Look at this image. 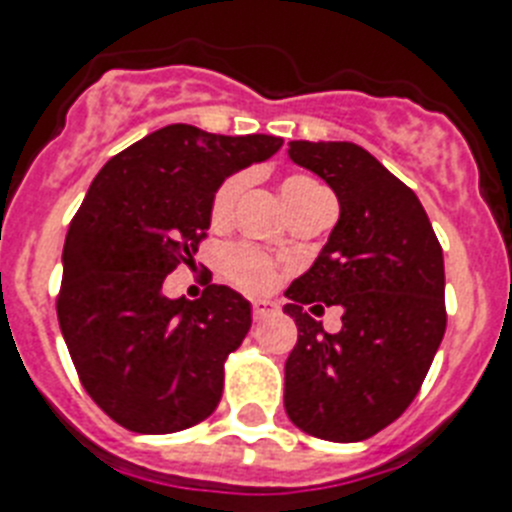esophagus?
I'll return each mask as SVG.
<instances>
[{"label":"esophagus","mask_w":512,"mask_h":512,"mask_svg":"<svg viewBox=\"0 0 512 512\" xmlns=\"http://www.w3.org/2000/svg\"><path fill=\"white\" fill-rule=\"evenodd\" d=\"M275 311H278V304L270 299H255L252 301V317L255 319H268L273 317Z\"/></svg>","instance_id":"obj_1"}]
</instances>
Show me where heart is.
<instances>
[{
    "label": "heart",
    "mask_w": 512,
    "mask_h": 512,
    "mask_svg": "<svg viewBox=\"0 0 512 512\" xmlns=\"http://www.w3.org/2000/svg\"><path fill=\"white\" fill-rule=\"evenodd\" d=\"M244 188V177L242 175H231L221 182L216 193H213L211 201V221L213 224H224L226 219L234 211V203H237L239 193ZM283 201L286 206L299 208L304 203H311L314 198H322L327 195V190H322L317 182L311 177L304 175H291L283 180L281 185ZM221 268H224V275L229 278L234 286L244 288V291H268L275 283V275H278V268H275L273 257L265 255L262 250L252 247V244H229L224 250V257H221Z\"/></svg>",
    "instance_id": "b5f03b06"
}]
</instances>
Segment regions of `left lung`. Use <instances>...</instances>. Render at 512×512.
<instances>
[{"label": "left lung", "instance_id": "8db88e82", "mask_svg": "<svg viewBox=\"0 0 512 512\" xmlns=\"http://www.w3.org/2000/svg\"><path fill=\"white\" fill-rule=\"evenodd\" d=\"M288 157L322 177L340 219L317 262L288 286L299 340L286 361V412L335 443L366 441L397 420L428 376L446 332L443 250L417 195L363 146L288 141ZM340 305L343 330L316 319Z\"/></svg>", "mask_w": 512, "mask_h": 512}]
</instances>
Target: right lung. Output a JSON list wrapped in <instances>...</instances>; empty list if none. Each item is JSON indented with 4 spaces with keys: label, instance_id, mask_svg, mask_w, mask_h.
I'll return each mask as SVG.
<instances>
[{
    "label": "right lung",
    "instance_id": "1",
    "mask_svg": "<svg viewBox=\"0 0 512 512\" xmlns=\"http://www.w3.org/2000/svg\"><path fill=\"white\" fill-rule=\"evenodd\" d=\"M281 146L265 133L175 123L92 180L66 234L56 314L79 381L123 428L177 433L219 407L226 358L250 332V301L211 281L201 299L172 301L162 283L193 265L221 182Z\"/></svg>",
    "mask_w": 512,
    "mask_h": 512
}]
</instances>
